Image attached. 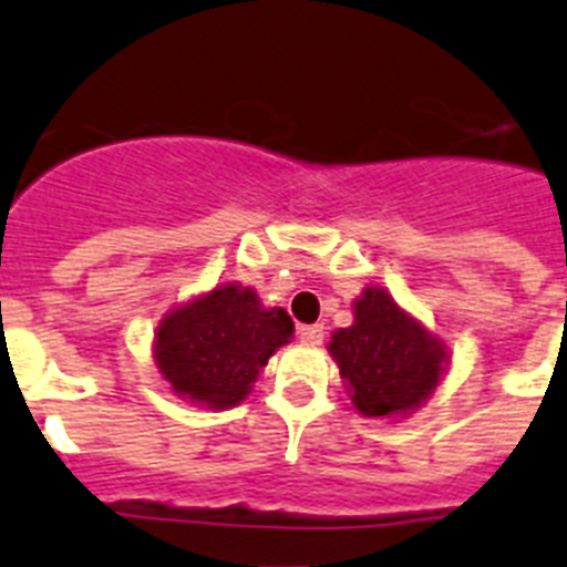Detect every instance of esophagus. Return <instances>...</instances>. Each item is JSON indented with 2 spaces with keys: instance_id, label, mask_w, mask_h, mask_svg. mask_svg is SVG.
I'll list each match as a JSON object with an SVG mask.
<instances>
[{
  "instance_id": "1",
  "label": "esophagus",
  "mask_w": 567,
  "mask_h": 567,
  "mask_svg": "<svg viewBox=\"0 0 567 567\" xmlns=\"http://www.w3.org/2000/svg\"><path fill=\"white\" fill-rule=\"evenodd\" d=\"M299 339H302L305 344H322L324 328L322 324H302V328H299Z\"/></svg>"
}]
</instances>
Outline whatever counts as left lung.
<instances>
[{
    "label": "left lung",
    "mask_w": 567,
    "mask_h": 567,
    "mask_svg": "<svg viewBox=\"0 0 567 567\" xmlns=\"http://www.w3.org/2000/svg\"><path fill=\"white\" fill-rule=\"evenodd\" d=\"M339 377L362 416H402L436 391L447 368L442 339L402 311L382 288H365L353 302V324L328 342Z\"/></svg>",
    "instance_id": "1"
}]
</instances>
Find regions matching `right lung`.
<instances>
[{
    "instance_id": "1",
    "label": "right lung",
    "mask_w": 567,
    "mask_h": 567,
    "mask_svg": "<svg viewBox=\"0 0 567 567\" xmlns=\"http://www.w3.org/2000/svg\"><path fill=\"white\" fill-rule=\"evenodd\" d=\"M290 337L293 322L282 308H265L254 288L225 282L162 319L154 359L176 396L225 411L248 396Z\"/></svg>"
}]
</instances>
